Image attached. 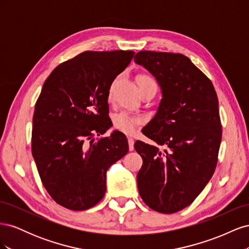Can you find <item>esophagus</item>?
I'll use <instances>...</instances> for the list:
<instances>
[{
  "label": "esophagus",
  "mask_w": 249,
  "mask_h": 249,
  "mask_svg": "<svg viewBox=\"0 0 249 249\" xmlns=\"http://www.w3.org/2000/svg\"><path fill=\"white\" fill-rule=\"evenodd\" d=\"M127 142H129V149L130 150H133L134 149V139L132 137H129L127 138Z\"/></svg>",
  "instance_id": "esophagus-1"
}]
</instances>
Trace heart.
<instances>
[{
	"mask_svg": "<svg viewBox=\"0 0 249 249\" xmlns=\"http://www.w3.org/2000/svg\"><path fill=\"white\" fill-rule=\"evenodd\" d=\"M137 82H138V85L140 86L148 82H155V80L150 76H148V74H140L137 79ZM111 94H112V88L110 87L109 99L111 97ZM112 123H113V127H114L115 130L123 132L124 134H133L135 131H136V129L139 125H141L143 123H144V118H143L141 115L132 114L130 112L122 111L113 115Z\"/></svg>",
	"mask_w": 249,
	"mask_h": 249,
	"instance_id": "obj_1",
	"label": "heart"
}]
</instances>
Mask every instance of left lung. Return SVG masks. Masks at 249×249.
<instances>
[{"mask_svg": "<svg viewBox=\"0 0 249 249\" xmlns=\"http://www.w3.org/2000/svg\"><path fill=\"white\" fill-rule=\"evenodd\" d=\"M134 59L154 74L163 94L142 130L160 147L134 144L143 160L138 190L150 209L172 214L191 205L215 171L222 137L218 97L211 80L182 54L140 51Z\"/></svg>", "mask_w": 249, "mask_h": 249, "instance_id": "left-lung-1", "label": "left lung"}]
</instances>
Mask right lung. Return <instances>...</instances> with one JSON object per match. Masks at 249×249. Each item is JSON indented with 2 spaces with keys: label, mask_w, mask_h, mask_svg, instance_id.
<instances>
[{
  "label": "right lung",
  "mask_w": 249,
  "mask_h": 249,
  "mask_svg": "<svg viewBox=\"0 0 249 249\" xmlns=\"http://www.w3.org/2000/svg\"><path fill=\"white\" fill-rule=\"evenodd\" d=\"M133 51H86L59 64L35 104L32 155L42 185L58 205L73 211L95 206L106 192V172L127 153L125 135L93 139L112 125V82Z\"/></svg>",
  "instance_id": "right-lung-1"
}]
</instances>
